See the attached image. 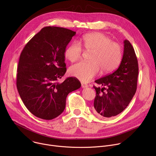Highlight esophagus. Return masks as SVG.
Masks as SVG:
<instances>
[{
    "label": "esophagus",
    "mask_w": 156,
    "mask_h": 156,
    "mask_svg": "<svg viewBox=\"0 0 156 156\" xmlns=\"http://www.w3.org/2000/svg\"><path fill=\"white\" fill-rule=\"evenodd\" d=\"M81 86H82L83 88H84V87H87L88 86H87V84H84V83H81Z\"/></svg>",
    "instance_id": "esophagus-1"
}]
</instances>
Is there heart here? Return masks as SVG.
<instances>
[{
  "mask_svg": "<svg viewBox=\"0 0 156 156\" xmlns=\"http://www.w3.org/2000/svg\"><path fill=\"white\" fill-rule=\"evenodd\" d=\"M85 49L93 52L91 62H80L72 66L69 73L81 81H90L99 72L107 73L114 70L119 64L122 58V48L120 44L112 42L111 39L100 33H88L82 37ZM83 48L79 42H73L65 52L66 58L72 62L81 58Z\"/></svg>",
  "mask_w": 156,
  "mask_h": 156,
  "instance_id": "obj_1",
  "label": "heart"
}]
</instances>
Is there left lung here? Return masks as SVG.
Here are the masks:
<instances>
[{
    "label": "left lung",
    "instance_id": "left-lung-1",
    "mask_svg": "<svg viewBox=\"0 0 156 156\" xmlns=\"http://www.w3.org/2000/svg\"><path fill=\"white\" fill-rule=\"evenodd\" d=\"M123 42V55L119 68L112 73L95 81L103 87L93 86L96 92L93 111L100 117L110 118L120 114L128 105L136 91L137 57L129 41L126 39Z\"/></svg>",
    "mask_w": 156,
    "mask_h": 156
}]
</instances>
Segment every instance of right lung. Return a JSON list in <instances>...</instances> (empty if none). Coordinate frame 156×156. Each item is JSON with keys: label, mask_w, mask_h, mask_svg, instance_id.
<instances>
[{"label": "right lung", "mask_w": 156, "mask_h": 156, "mask_svg": "<svg viewBox=\"0 0 156 156\" xmlns=\"http://www.w3.org/2000/svg\"><path fill=\"white\" fill-rule=\"evenodd\" d=\"M76 32L56 27L43 28L26 44L18 62L16 87L30 112L44 120L60 115L67 95L81 84L75 77L58 82L66 71L65 52Z\"/></svg>", "instance_id": "1"}]
</instances>
